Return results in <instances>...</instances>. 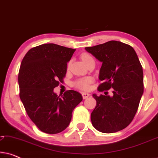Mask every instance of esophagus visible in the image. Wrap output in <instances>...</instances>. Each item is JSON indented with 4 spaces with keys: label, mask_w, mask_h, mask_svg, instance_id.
Segmentation results:
<instances>
[{
    "label": "esophagus",
    "mask_w": 158,
    "mask_h": 158,
    "mask_svg": "<svg viewBox=\"0 0 158 158\" xmlns=\"http://www.w3.org/2000/svg\"><path fill=\"white\" fill-rule=\"evenodd\" d=\"M90 96L89 94H88V93H85V92H83L82 93V96H83V99H85L87 98L88 96Z\"/></svg>",
    "instance_id": "obj_1"
}]
</instances>
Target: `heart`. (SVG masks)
<instances>
[{"instance_id": "1", "label": "heart", "mask_w": 158, "mask_h": 158, "mask_svg": "<svg viewBox=\"0 0 158 158\" xmlns=\"http://www.w3.org/2000/svg\"><path fill=\"white\" fill-rule=\"evenodd\" d=\"M81 58L83 61L86 63L88 60H92L93 58L90 55L87 53H83L81 55ZM69 65V64H68ZM92 82V79L90 77H83V78L78 79L75 82L74 85L75 87L80 88L82 90H88L90 87V84Z\"/></svg>"}]
</instances>
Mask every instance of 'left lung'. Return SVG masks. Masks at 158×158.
I'll list each match as a JSON object with an SVG mask.
<instances>
[{
	"label": "left lung",
	"instance_id": "obj_1",
	"mask_svg": "<svg viewBox=\"0 0 158 158\" xmlns=\"http://www.w3.org/2000/svg\"><path fill=\"white\" fill-rule=\"evenodd\" d=\"M88 52L102 62L99 91L113 88V96H93L96 106L90 115L93 126L103 133L126 128L137 113L143 94V70L132 47L118 41H109L85 47Z\"/></svg>",
	"mask_w": 158,
	"mask_h": 158
}]
</instances>
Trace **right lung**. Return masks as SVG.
<instances>
[{"label": "right lung", "mask_w": 158, "mask_h": 158, "mask_svg": "<svg viewBox=\"0 0 158 158\" xmlns=\"http://www.w3.org/2000/svg\"><path fill=\"white\" fill-rule=\"evenodd\" d=\"M75 49L55 44L31 48L22 60L18 82L26 111L36 127L47 134H57L70 124L72 113L83 97L73 90L60 97L54 92L67 72V63Z\"/></svg>", "instance_id": "right-lung-1"}]
</instances>
